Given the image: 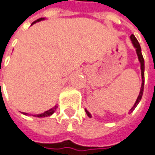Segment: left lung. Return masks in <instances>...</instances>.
<instances>
[{
  "label": "left lung",
  "instance_id": "1",
  "mask_svg": "<svg viewBox=\"0 0 155 155\" xmlns=\"http://www.w3.org/2000/svg\"><path fill=\"white\" fill-rule=\"evenodd\" d=\"M130 38H131V41H132V43L134 44V48L136 49V52H137V55H138V58H139V61H140V69H141V77H142V84H141V88H140V94H139V96H138V98H137V100H136L135 104L131 108V110H130V112H132L134 109H135V107L138 105V104L140 103V99H141V97H142V95H143V91H144V81H145V77H144V71H145V63H144V58L143 56H142V54H141V48H140V43L138 42V40L136 39V37L134 35H131L130 36ZM85 112H86V114L89 116L90 118L91 117V113H90L87 110H85Z\"/></svg>",
  "mask_w": 155,
  "mask_h": 155
}]
</instances>
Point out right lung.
Returning a JSON list of instances; mask_svg holds the SVG:
<instances>
[{"mask_svg": "<svg viewBox=\"0 0 155 155\" xmlns=\"http://www.w3.org/2000/svg\"><path fill=\"white\" fill-rule=\"evenodd\" d=\"M42 20H43V18H40V19H37L36 21H35L34 22H32V24H34L35 22H36V21H42ZM58 108V106H54L53 108H51V109H50L49 111H46V112H44L43 113H41V114H36V115H34L35 117H38V118H43V117H48V116H51V114H53L54 112H55V111H56V109ZM23 114H28V113H24L23 112Z\"/></svg>", "mask_w": 155, "mask_h": 155, "instance_id": "add662e5", "label": "right lung"}]
</instances>
